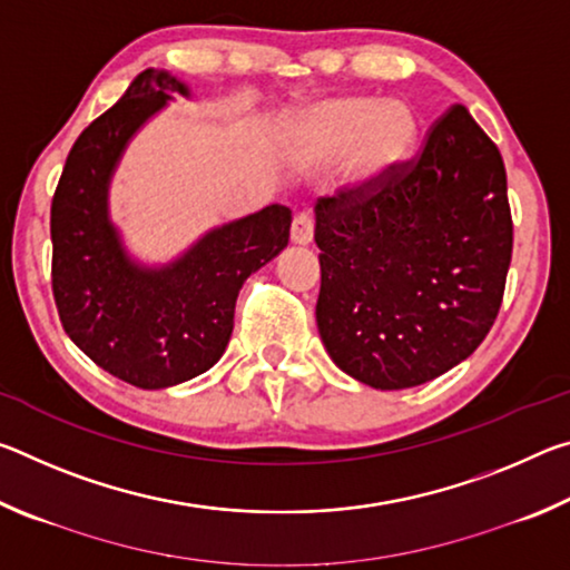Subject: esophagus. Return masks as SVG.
<instances>
[{
	"instance_id": "1",
	"label": "esophagus",
	"mask_w": 570,
	"mask_h": 570,
	"mask_svg": "<svg viewBox=\"0 0 570 570\" xmlns=\"http://www.w3.org/2000/svg\"><path fill=\"white\" fill-rule=\"evenodd\" d=\"M314 238V220L308 214H298L292 224V244L294 246H308Z\"/></svg>"
}]
</instances>
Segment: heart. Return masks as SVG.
<instances>
[{"instance_id": "1", "label": "heart", "mask_w": 570, "mask_h": 570, "mask_svg": "<svg viewBox=\"0 0 570 570\" xmlns=\"http://www.w3.org/2000/svg\"><path fill=\"white\" fill-rule=\"evenodd\" d=\"M422 122L407 100L336 95L308 105L292 122V142L312 163H342L340 188L354 198L377 193L420 142Z\"/></svg>"}]
</instances>
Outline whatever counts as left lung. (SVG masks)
I'll list each match as a JSON object with an SVG mask.
<instances>
[{
	"label": "left lung",
	"mask_w": 570,
	"mask_h": 570,
	"mask_svg": "<svg viewBox=\"0 0 570 570\" xmlns=\"http://www.w3.org/2000/svg\"><path fill=\"white\" fill-rule=\"evenodd\" d=\"M316 326L342 372L407 390L478 350L503 302L513 220L500 150L468 108L432 128L422 156L366 198L314 208Z\"/></svg>",
	"instance_id": "left-lung-1"
}]
</instances>
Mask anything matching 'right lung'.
<instances>
[{"label":"right lung","instance_id":"right-lung-1","mask_svg":"<svg viewBox=\"0 0 570 570\" xmlns=\"http://www.w3.org/2000/svg\"><path fill=\"white\" fill-rule=\"evenodd\" d=\"M190 88L168 70L140 72L67 156L52 198V292L65 332L112 377L166 390L224 356L240 286L288 244L292 210L272 204L208 228L168 262H142L110 214L125 150Z\"/></svg>","mask_w":570,"mask_h":570}]
</instances>
